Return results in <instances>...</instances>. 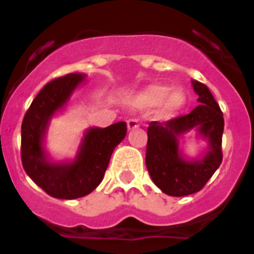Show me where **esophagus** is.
<instances>
[{"mask_svg":"<svg viewBox=\"0 0 254 254\" xmlns=\"http://www.w3.org/2000/svg\"><path fill=\"white\" fill-rule=\"evenodd\" d=\"M127 127H128V129H136L140 127V123H138L137 120H128L127 121Z\"/></svg>","mask_w":254,"mask_h":254,"instance_id":"obj_1","label":"esophagus"}]
</instances>
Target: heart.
I'll use <instances>...</instances> for the list:
<instances>
[{
  "label": "heart",
  "instance_id": "b5f03b06",
  "mask_svg": "<svg viewBox=\"0 0 254 254\" xmlns=\"http://www.w3.org/2000/svg\"><path fill=\"white\" fill-rule=\"evenodd\" d=\"M186 103L185 91L174 87L170 89L168 85L152 84L138 91L132 98V107L137 109H147L160 105L164 114H173L179 111Z\"/></svg>",
  "mask_w": 254,
  "mask_h": 254
}]
</instances>
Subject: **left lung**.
<instances>
[{"mask_svg":"<svg viewBox=\"0 0 254 254\" xmlns=\"http://www.w3.org/2000/svg\"><path fill=\"white\" fill-rule=\"evenodd\" d=\"M198 103L190 113L167 122H150L147 128L146 168L152 182L165 194L188 196L202 190L223 161V112L206 85L193 80ZM190 129L209 141L202 158L187 161L179 150L178 138Z\"/></svg>","mask_w":254,"mask_h":254,"instance_id":"obj_1","label":"left lung"}]
</instances>
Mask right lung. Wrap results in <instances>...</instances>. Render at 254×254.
I'll return each mask as SVG.
<instances>
[{
	"label": "right lung",
	"instance_id": "add662e5",
	"mask_svg": "<svg viewBox=\"0 0 254 254\" xmlns=\"http://www.w3.org/2000/svg\"><path fill=\"white\" fill-rule=\"evenodd\" d=\"M84 78L81 73H68L52 80L35 96L22 120V167L35 185L55 198L73 199L91 193L103 181L112 152L127 133L126 122L89 128L75 160H49L43 147L49 121L66 105Z\"/></svg>",
	"mask_w": 254,
	"mask_h": 254
}]
</instances>
